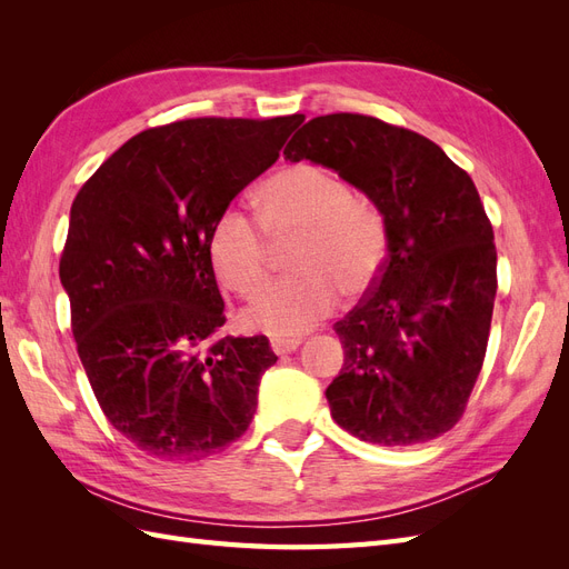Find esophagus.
<instances>
[{
  "instance_id": "esophagus-1",
  "label": "esophagus",
  "mask_w": 569,
  "mask_h": 569,
  "mask_svg": "<svg viewBox=\"0 0 569 569\" xmlns=\"http://www.w3.org/2000/svg\"><path fill=\"white\" fill-rule=\"evenodd\" d=\"M301 337H272L270 339V347H272V351L278 353V356H284V353H291V351H297L299 347H301Z\"/></svg>"
}]
</instances>
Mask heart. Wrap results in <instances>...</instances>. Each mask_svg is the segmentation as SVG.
Wrapping results in <instances>:
<instances>
[{
	"mask_svg": "<svg viewBox=\"0 0 569 569\" xmlns=\"http://www.w3.org/2000/svg\"><path fill=\"white\" fill-rule=\"evenodd\" d=\"M258 222L226 209L209 234L218 280L251 299L268 280V233L297 237L289 263L297 272L272 282L247 311L244 322L274 337H295L330 316L343 295L368 291L387 261V222L349 182L313 163H297L268 178L253 194ZM261 224L267 233L263 236Z\"/></svg>",
	"mask_w": 569,
	"mask_h": 569,
	"instance_id": "heart-1",
	"label": "heart"
}]
</instances>
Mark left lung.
I'll return each mask as SVG.
<instances>
[{"label": "left lung", "mask_w": 569, "mask_h": 569, "mask_svg": "<svg viewBox=\"0 0 569 569\" xmlns=\"http://www.w3.org/2000/svg\"><path fill=\"white\" fill-rule=\"evenodd\" d=\"M284 159L337 170L387 222L380 278L335 325V422L380 446L449 432L485 363L496 299L493 230L472 178L427 137L360 113L308 120Z\"/></svg>", "instance_id": "8db88e82"}]
</instances>
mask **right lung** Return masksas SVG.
<instances>
[{"label": "right lung", "instance_id": "obj_1", "mask_svg": "<svg viewBox=\"0 0 569 569\" xmlns=\"http://www.w3.org/2000/svg\"><path fill=\"white\" fill-rule=\"evenodd\" d=\"M299 113L192 118L134 134L71 206L59 278L107 420L142 453L189 462L247 432L268 337H220L218 216L268 170Z\"/></svg>", "mask_w": 569, "mask_h": 569}]
</instances>
